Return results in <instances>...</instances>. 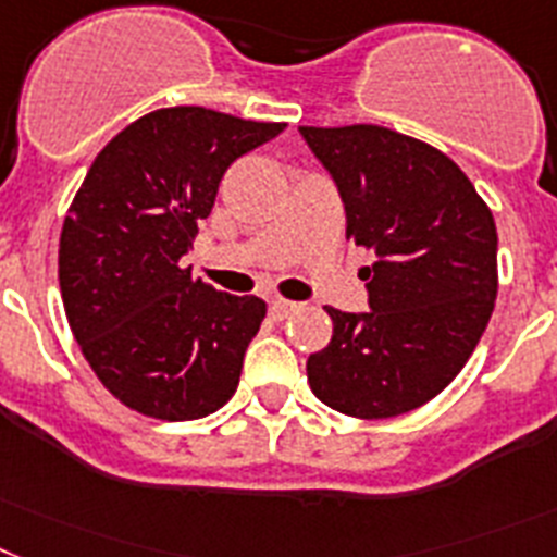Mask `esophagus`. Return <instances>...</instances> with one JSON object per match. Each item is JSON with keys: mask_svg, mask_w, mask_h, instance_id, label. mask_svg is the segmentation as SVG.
Instances as JSON below:
<instances>
[{"mask_svg": "<svg viewBox=\"0 0 557 557\" xmlns=\"http://www.w3.org/2000/svg\"><path fill=\"white\" fill-rule=\"evenodd\" d=\"M297 308H300V306H297V302H292V300H271L269 302V311L277 317V320H286V317H292Z\"/></svg>", "mask_w": 557, "mask_h": 557, "instance_id": "1", "label": "esophagus"}]
</instances>
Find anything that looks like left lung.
Instances as JSON below:
<instances>
[{
  "instance_id": "obj_1",
  "label": "left lung",
  "mask_w": 557,
  "mask_h": 557,
  "mask_svg": "<svg viewBox=\"0 0 557 557\" xmlns=\"http://www.w3.org/2000/svg\"><path fill=\"white\" fill-rule=\"evenodd\" d=\"M345 203V235L373 255L366 314L329 308L331 343L308 357L320 401L354 419L422 408L456 380L498 294L493 212L436 147L376 124L300 127Z\"/></svg>"
}]
</instances>
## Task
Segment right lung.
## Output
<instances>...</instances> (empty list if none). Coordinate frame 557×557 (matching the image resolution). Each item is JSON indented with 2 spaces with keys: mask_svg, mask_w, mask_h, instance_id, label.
I'll return each instance as SVG.
<instances>
[{
  "mask_svg": "<svg viewBox=\"0 0 557 557\" xmlns=\"http://www.w3.org/2000/svg\"><path fill=\"white\" fill-rule=\"evenodd\" d=\"M286 124L166 107L121 129L92 161L59 240L70 331L127 408L189 422L223 408L265 302L191 277L181 257L240 156Z\"/></svg>",
  "mask_w": 557,
  "mask_h": 557,
  "instance_id": "add662e5",
  "label": "right lung"
}]
</instances>
